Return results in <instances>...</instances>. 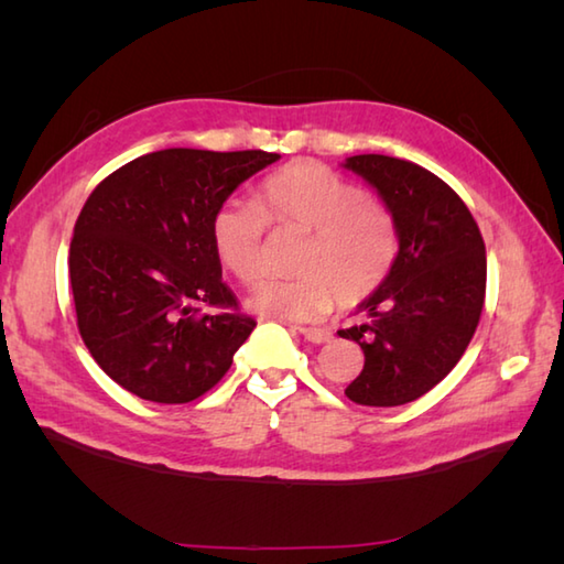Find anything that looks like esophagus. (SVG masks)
<instances>
[{"label": "esophagus", "instance_id": "1", "mask_svg": "<svg viewBox=\"0 0 564 564\" xmlns=\"http://www.w3.org/2000/svg\"><path fill=\"white\" fill-rule=\"evenodd\" d=\"M303 334L305 341H313V344H327L332 341V332L329 329H317V327H301L297 329Z\"/></svg>", "mask_w": 564, "mask_h": 564}]
</instances>
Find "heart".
I'll return each mask as SVG.
<instances>
[{
    "label": "heart",
    "instance_id": "1",
    "mask_svg": "<svg viewBox=\"0 0 564 564\" xmlns=\"http://www.w3.org/2000/svg\"><path fill=\"white\" fill-rule=\"evenodd\" d=\"M257 206L227 198L210 215V247L235 279L251 283L263 267V232L275 227L310 230L297 279H267L247 295L251 313L307 322L327 315L334 297L356 307L388 279L398 232L386 206L325 164L297 160L269 174L257 188Z\"/></svg>",
    "mask_w": 564,
    "mask_h": 564
}]
</instances>
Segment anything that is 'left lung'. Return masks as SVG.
Segmentation results:
<instances>
[{"label": "left lung", "instance_id": "1", "mask_svg": "<svg viewBox=\"0 0 564 564\" xmlns=\"http://www.w3.org/2000/svg\"><path fill=\"white\" fill-rule=\"evenodd\" d=\"M341 166L376 188L400 245L388 279L356 307L364 325L339 332L366 356L344 392L356 404H406L438 386L473 339L485 305V242L460 196L424 166L386 154H354Z\"/></svg>", "mask_w": 564, "mask_h": 564}]
</instances>
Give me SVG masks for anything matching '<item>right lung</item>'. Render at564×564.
Listing matches in <instances>:
<instances>
[{"label":"right lung","mask_w":564,"mask_h":564,"mask_svg":"<svg viewBox=\"0 0 564 564\" xmlns=\"http://www.w3.org/2000/svg\"><path fill=\"white\" fill-rule=\"evenodd\" d=\"M281 160L263 150H158L91 191L69 245L77 327L104 373L142 400L184 404L218 382L257 322L235 310L210 215Z\"/></svg>","instance_id":"obj_1"}]
</instances>
